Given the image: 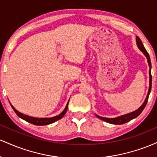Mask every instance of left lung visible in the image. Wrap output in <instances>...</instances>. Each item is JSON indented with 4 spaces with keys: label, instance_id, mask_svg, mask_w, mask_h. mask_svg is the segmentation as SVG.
<instances>
[{
    "label": "left lung",
    "instance_id": "obj_1",
    "mask_svg": "<svg viewBox=\"0 0 157 157\" xmlns=\"http://www.w3.org/2000/svg\"><path fill=\"white\" fill-rule=\"evenodd\" d=\"M136 44H137L139 48L141 50L142 53L145 55V57H147V63H148L149 66H150V70H149V77H150V82H149V89H148V92H147V95L146 97V99H145V102H143V104L140 106V108L137 110L134 111V112H131L129 113H127V114L125 115H122V116L118 117L116 118H105V117H102L100 116H96L100 120H103V121H105L111 124H114V125H122V124L125 123V122H129L130 120H133V119L137 117L139 115L142 113V111H143V109H145V105H146L147 100H148V97H149V94L151 92V84H152V76H151V59L150 57H149L148 53L146 51L145 47H144L143 44H142L141 40H140V37L138 36H136Z\"/></svg>",
    "mask_w": 157,
    "mask_h": 157
}]
</instances>
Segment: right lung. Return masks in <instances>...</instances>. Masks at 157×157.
<instances>
[{
    "label": "right lung",
    "mask_w": 157,
    "mask_h": 157,
    "mask_svg": "<svg viewBox=\"0 0 157 157\" xmlns=\"http://www.w3.org/2000/svg\"><path fill=\"white\" fill-rule=\"evenodd\" d=\"M68 105V102L62 113H60L59 115H57V116H55L54 117H51V118H35V117H32L27 116V115L23 114V113H20L19 111H17L12 105H11V106H12V108L13 109L14 111L16 113V114H17L20 118L26 120V122H30V123L33 124V125H48V124L53 123V122L57 121V120H60V119L64 116L65 113H66V111H67Z\"/></svg>",
    "instance_id": "obj_1"
}]
</instances>
